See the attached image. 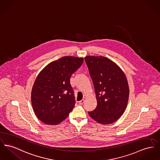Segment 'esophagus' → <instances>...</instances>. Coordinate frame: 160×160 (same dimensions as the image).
Wrapping results in <instances>:
<instances>
[{"label": "esophagus", "instance_id": "obj_1", "mask_svg": "<svg viewBox=\"0 0 160 160\" xmlns=\"http://www.w3.org/2000/svg\"><path fill=\"white\" fill-rule=\"evenodd\" d=\"M84 101H85V100L84 99H82V100H81V101H79V104H81V105H82V104H84Z\"/></svg>", "mask_w": 160, "mask_h": 160}]
</instances>
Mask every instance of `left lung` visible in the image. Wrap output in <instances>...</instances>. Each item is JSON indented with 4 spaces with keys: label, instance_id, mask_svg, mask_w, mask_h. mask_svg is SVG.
Wrapping results in <instances>:
<instances>
[{
    "label": "left lung",
    "instance_id": "8db88e82",
    "mask_svg": "<svg viewBox=\"0 0 160 160\" xmlns=\"http://www.w3.org/2000/svg\"><path fill=\"white\" fill-rule=\"evenodd\" d=\"M85 61L97 100L96 108L88 113L98 123H113L124 113L128 105L129 88L126 75L118 65L106 57L87 56Z\"/></svg>",
    "mask_w": 160,
    "mask_h": 160
}]
</instances>
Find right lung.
<instances>
[{
	"instance_id": "obj_1",
	"label": "right lung",
	"mask_w": 160,
	"mask_h": 160,
	"mask_svg": "<svg viewBox=\"0 0 160 160\" xmlns=\"http://www.w3.org/2000/svg\"><path fill=\"white\" fill-rule=\"evenodd\" d=\"M83 61L82 58L64 56L48 64L37 76L32 104L35 115L43 123L59 124L73 110L75 98L70 79Z\"/></svg>"
}]
</instances>
